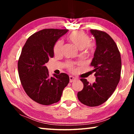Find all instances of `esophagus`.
Segmentation results:
<instances>
[{
  "label": "esophagus",
  "mask_w": 134,
  "mask_h": 134,
  "mask_svg": "<svg viewBox=\"0 0 134 134\" xmlns=\"http://www.w3.org/2000/svg\"><path fill=\"white\" fill-rule=\"evenodd\" d=\"M69 79H70V83H72V81H74L76 80V78L74 77L71 76L69 77Z\"/></svg>",
  "instance_id": "esophagus-1"
}]
</instances>
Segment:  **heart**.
<instances>
[{
  "label": "heart",
  "mask_w": 134,
  "mask_h": 134,
  "mask_svg": "<svg viewBox=\"0 0 134 134\" xmlns=\"http://www.w3.org/2000/svg\"><path fill=\"white\" fill-rule=\"evenodd\" d=\"M68 38L72 44L79 49H83L85 48L86 51L89 52L93 49V44L89 42L90 38L89 35L82 31H74L70 34ZM63 47V41L58 40L57 41L53 47L54 53L55 55H58L61 53ZM67 68L70 71L73 70V66L71 63H69L67 64Z\"/></svg>",
  "instance_id": "b5f03b06"
}]
</instances>
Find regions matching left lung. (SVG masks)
Segmentation results:
<instances>
[{
  "label": "left lung",
  "mask_w": 134,
  "mask_h": 134,
  "mask_svg": "<svg viewBox=\"0 0 134 134\" xmlns=\"http://www.w3.org/2000/svg\"><path fill=\"white\" fill-rule=\"evenodd\" d=\"M90 32L97 46L90 64L96 81L91 84L86 79H81L84 86L78 92L77 97L84 105L94 107L105 103L114 92L121 77L122 64L118 48L110 36L97 29Z\"/></svg>",
  "instance_id": "1"
}]
</instances>
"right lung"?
<instances>
[{
	"label": "right lung",
	"instance_id": "1",
	"mask_svg": "<svg viewBox=\"0 0 134 134\" xmlns=\"http://www.w3.org/2000/svg\"><path fill=\"white\" fill-rule=\"evenodd\" d=\"M68 29H44L31 35L22 48L18 63L21 85L27 95L40 104L49 105L60 100L69 83L65 73L49 75L45 64L54 57L53 47Z\"/></svg>",
	"mask_w": 134,
	"mask_h": 134
}]
</instances>
